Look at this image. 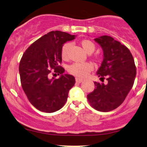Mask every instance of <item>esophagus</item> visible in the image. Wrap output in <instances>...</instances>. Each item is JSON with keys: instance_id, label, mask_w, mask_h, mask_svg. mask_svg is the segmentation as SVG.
<instances>
[{"instance_id": "34e87169", "label": "esophagus", "mask_w": 147, "mask_h": 147, "mask_svg": "<svg viewBox=\"0 0 147 147\" xmlns=\"http://www.w3.org/2000/svg\"><path fill=\"white\" fill-rule=\"evenodd\" d=\"M75 80H76V82H77V83H79V84L82 83V82H83V79H80V78H78V77H76Z\"/></svg>"}]
</instances>
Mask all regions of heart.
<instances>
[{"label":"heart","mask_w":147,"mask_h":147,"mask_svg":"<svg viewBox=\"0 0 147 147\" xmlns=\"http://www.w3.org/2000/svg\"><path fill=\"white\" fill-rule=\"evenodd\" d=\"M81 43H82L84 50L87 53L93 52L94 50H95V45L90 40H83ZM70 47H71V43H66L63 45L61 48L62 58H68ZM92 68H93L92 64L88 63V62H84V63H82V62H75V63H73L69 66L68 71L72 75L77 76V77H84L88 74L89 72H90L92 70Z\"/></svg>","instance_id":"obj_1"}]
</instances>
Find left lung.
Listing matches in <instances>:
<instances>
[{
	"label": "left lung",
	"mask_w": 147,
	"mask_h": 147,
	"mask_svg": "<svg viewBox=\"0 0 147 147\" xmlns=\"http://www.w3.org/2000/svg\"><path fill=\"white\" fill-rule=\"evenodd\" d=\"M102 47L104 56L97 75L108 83L94 82L95 88L87 95L88 102L94 109L109 112L122 104L132 88L136 76L134 59L130 50L120 42L110 36L94 38Z\"/></svg>",
	"instance_id": "left-lung-1"
}]
</instances>
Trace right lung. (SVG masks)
Here are the masks:
<instances>
[{"instance_id": "obj_1", "label": "right lung", "mask_w": 147, "mask_h": 147, "mask_svg": "<svg viewBox=\"0 0 147 147\" xmlns=\"http://www.w3.org/2000/svg\"><path fill=\"white\" fill-rule=\"evenodd\" d=\"M75 35L52 31L34 42L25 50L19 64L21 86L28 100L38 110L53 113L65 104L69 90L75 84L72 75L63 74L61 48ZM60 74L59 79L50 78V73Z\"/></svg>"}]
</instances>
